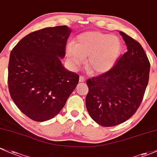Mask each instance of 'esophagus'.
Returning <instances> with one entry per match:
<instances>
[{
  "label": "esophagus",
  "instance_id": "obj_1",
  "mask_svg": "<svg viewBox=\"0 0 157 157\" xmlns=\"http://www.w3.org/2000/svg\"><path fill=\"white\" fill-rule=\"evenodd\" d=\"M86 81V79L85 77H83L82 76H80V79H79V82H80V83H83L84 82Z\"/></svg>",
  "mask_w": 157,
  "mask_h": 157
}]
</instances>
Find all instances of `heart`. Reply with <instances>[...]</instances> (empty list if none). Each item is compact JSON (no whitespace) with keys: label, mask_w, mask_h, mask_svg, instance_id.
I'll list each match as a JSON object with an SVG mask.
<instances>
[{"label":"heart","mask_w":157,"mask_h":157,"mask_svg":"<svg viewBox=\"0 0 157 157\" xmlns=\"http://www.w3.org/2000/svg\"><path fill=\"white\" fill-rule=\"evenodd\" d=\"M122 43L115 36L88 31L79 34L75 43H68L65 48L67 61L73 69L79 68L84 62L91 74L99 75L111 69L119 58Z\"/></svg>","instance_id":"heart-1"}]
</instances>
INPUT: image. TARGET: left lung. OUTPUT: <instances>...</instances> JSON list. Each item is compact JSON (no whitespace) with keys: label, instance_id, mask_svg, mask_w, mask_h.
I'll list each match as a JSON object with an SVG mask.
<instances>
[{"label":"left lung","instance_id":"obj_1","mask_svg":"<svg viewBox=\"0 0 157 157\" xmlns=\"http://www.w3.org/2000/svg\"><path fill=\"white\" fill-rule=\"evenodd\" d=\"M127 51L109 71L87 80L86 106L103 127L126 121L136 113L148 83L149 60L139 42L120 31Z\"/></svg>","mask_w":157,"mask_h":157}]
</instances>
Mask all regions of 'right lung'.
<instances>
[{
  "label": "right lung",
  "mask_w": 157,
  "mask_h": 157,
  "mask_svg": "<svg viewBox=\"0 0 157 157\" xmlns=\"http://www.w3.org/2000/svg\"><path fill=\"white\" fill-rule=\"evenodd\" d=\"M71 33L66 25L43 28L21 39L10 53V96L32 120L42 122L56 116L78 83L79 75L61 62Z\"/></svg>",
  "instance_id": "1"
}]
</instances>
